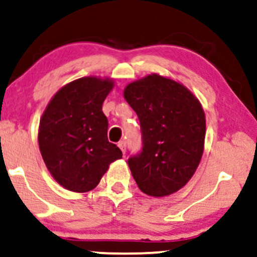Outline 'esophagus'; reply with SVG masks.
<instances>
[{
	"mask_svg": "<svg viewBox=\"0 0 257 257\" xmlns=\"http://www.w3.org/2000/svg\"><path fill=\"white\" fill-rule=\"evenodd\" d=\"M118 147L120 149V151H122L123 153H125V141H124V140L119 141V143H118Z\"/></svg>",
	"mask_w": 257,
	"mask_h": 257,
	"instance_id": "esophagus-1",
	"label": "esophagus"
}]
</instances>
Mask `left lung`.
Instances as JSON below:
<instances>
[{"instance_id": "left-lung-1", "label": "left lung", "mask_w": 257, "mask_h": 257, "mask_svg": "<svg viewBox=\"0 0 257 257\" xmlns=\"http://www.w3.org/2000/svg\"><path fill=\"white\" fill-rule=\"evenodd\" d=\"M124 99L137 112L143 151L128 159L139 188L152 197L178 192L196 173L204 151L205 114L184 84L157 73L132 82Z\"/></svg>"}]
</instances>
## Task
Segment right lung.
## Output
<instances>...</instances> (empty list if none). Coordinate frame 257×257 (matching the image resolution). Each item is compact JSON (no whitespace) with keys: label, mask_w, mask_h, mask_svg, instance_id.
<instances>
[{"label":"right lung","mask_w":257,"mask_h":257,"mask_svg":"<svg viewBox=\"0 0 257 257\" xmlns=\"http://www.w3.org/2000/svg\"><path fill=\"white\" fill-rule=\"evenodd\" d=\"M113 79L82 77L60 88L47 105L38 128V146L47 169L72 192L95 188L122 151L108 141L102 102Z\"/></svg>","instance_id":"obj_1"}]
</instances>
